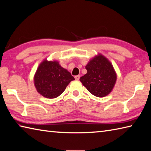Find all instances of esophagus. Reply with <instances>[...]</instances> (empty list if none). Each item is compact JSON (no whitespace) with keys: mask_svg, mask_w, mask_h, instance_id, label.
<instances>
[{"mask_svg":"<svg viewBox=\"0 0 151 151\" xmlns=\"http://www.w3.org/2000/svg\"><path fill=\"white\" fill-rule=\"evenodd\" d=\"M80 77H81V76H80V75H76V76H75V79H76V80H77V81H78V80H79Z\"/></svg>","mask_w":151,"mask_h":151,"instance_id":"34e87169","label":"esophagus"}]
</instances>
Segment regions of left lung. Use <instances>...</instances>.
<instances>
[{"instance_id":"left-lung-1","label":"left lung","mask_w":151,"mask_h":151,"mask_svg":"<svg viewBox=\"0 0 151 151\" xmlns=\"http://www.w3.org/2000/svg\"><path fill=\"white\" fill-rule=\"evenodd\" d=\"M87 73L80 78L84 86L93 96L103 97L113 90L116 81V74L108 59L99 54L86 65Z\"/></svg>"}]
</instances>
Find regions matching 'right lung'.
Masks as SVG:
<instances>
[{"label":"right lung","instance_id":"obj_1","mask_svg":"<svg viewBox=\"0 0 151 151\" xmlns=\"http://www.w3.org/2000/svg\"><path fill=\"white\" fill-rule=\"evenodd\" d=\"M75 78L62 67L58 61L44 60L34 76V84L40 95L48 99L55 98L63 92Z\"/></svg>","mask_w":151,"mask_h":151}]
</instances>
